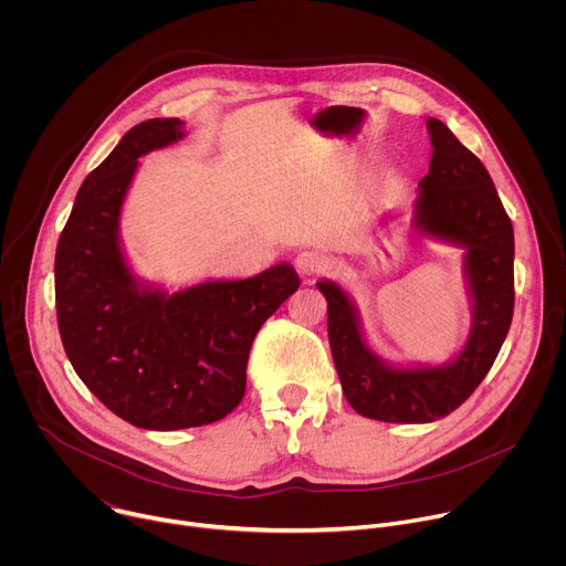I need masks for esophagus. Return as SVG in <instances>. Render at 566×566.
<instances>
[{"instance_id": "esophagus-1", "label": "esophagus", "mask_w": 566, "mask_h": 566, "mask_svg": "<svg viewBox=\"0 0 566 566\" xmlns=\"http://www.w3.org/2000/svg\"><path fill=\"white\" fill-rule=\"evenodd\" d=\"M295 269L302 277H313L327 269V258L317 251H302L295 258Z\"/></svg>"}]
</instances>
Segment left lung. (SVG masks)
Wrapping results in <instances>:
<instances>
[{"label":"left lung","instance_id":"left-lung-1","mask_svg":"<svg viewBox=\"0 0 566 566\" xmlns=\"http://www.w3.org/2000/svg\"><path fill=\"white\" fill-rule=\"evenodd\" d=\"M430 172L419 181L412 228L461 247L472 322L461 352L443 365L398 367L371 352L356 304L332 280L317 282L327 297V327L336 371L349 406L387 423H432L454 412L491 371L513 319V223L489 170L437 118H428Z\"/></svg>","mask_w":566,"mask_h":566}]
</instances>
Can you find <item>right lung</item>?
I'll list each match as a JSON object with an SVG mask.
<instances>
[{"label": "right lung", "mask_w": 566, "mask_h": 566, "mask_svg": "<svg viewBox=\"0 0 566 566\" xmlns=\"http://www.w3.org/2000/svg\"><path fill=\"white\" fill-rule=\"evenodd\" d=\"M184 125L132 127L80 186L55 251L57 327L75 374L116 417L160 432L214 423L239 406L260 327L300 286L286 262L175 293L134 275L123 203L138 158L181 140Z\"/></svg>", "instance_id": "right-lung-1"}]
</instances>
